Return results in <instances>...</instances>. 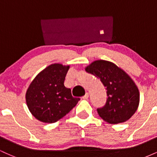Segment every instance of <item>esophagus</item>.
Wrapping results in <instances>:
<instances>
[{"mask_svg": "<svg viewBox=\"0 0 157 157\" xmlns=\"http://www.w3.org/2000/svg\"><path fill=\"white\" fill-rule=\"evenodd\" d=\"M82 98L84 99V100H87V99L89 98V93H86V94H85Z\"/></svg>", "mask_w": 157, "mask_h": 157, "instance_id": "esophagus-1", "label": "esophagus"}]
</instances>
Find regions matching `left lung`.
<instances>
[{"instance_id": "obj_1", "label": "left lung", "mask_w": 157, "mask_h": 157, "mask_svg": "<svg viewBox=\"0 0 157 157\" xmlns=\"http://www.w3.org/2000/svg\"><path fill=\"white\" fill-rule=\"evenodd\" d=\"M86 71L100 79L107 90L105 105L97 109L99 116L111 124L128 120L140 102V92L132 79L114 63L106 60L94 61Z\"/></svg>"}]
</instances>
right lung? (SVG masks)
I'll return each instance as SVG.
<instances>
[{"label": "right lung", "mask_w": 157, "mask_h": 157, "mask_svg": "<svg viewBox=\"0 0 157 157\" xmlns=\"http://www.w3.org/2000/svg\"><path fill=\"white\" fill-rule=\"evenodd\" d=\"M69 66L52 64L36 76L27 89L26 104L36 119L53 123L66 116L80 98L74 97L64 86Z\"/></svg>", "instance_id": "right-lung-1"}]
</instances>
